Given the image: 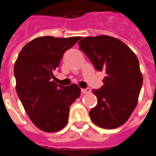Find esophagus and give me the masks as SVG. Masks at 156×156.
Segmentation results:
<instances>
[{
	"label": "esophagus",
	"mask_w": 156,
	"mask_h": 156,
	"mask_svg": "<svg viewBox=\"0 0 156 156\" xmlns=\"http://www.w3.org/2000/svg\"><path fill=\"white\" fill-rule=\"evenodd\" d=\"M90 92V88H86V89H81V93L82 94H87Z\"/></svg>",
	"instance_id": "esophagus-1"
}]
</instances>
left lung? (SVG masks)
<instances>
[{
	"label": "left lung",
	"instance_id": "obj_1",
	"mask_svg": "<svg viewBox=\"0 0 156 156\" xmlns=\"http://www.w3.org/2000/svg\"><path fill=\"white\" fill-rule=\"evenodd\" d=\"M79 46L97 71L106 72L104 85L93 90L98 103L90 111L91 120L102 128L120 127L135 109L143 82L137 57L123 42L108 35L84 38Z\"/></svg>",
	"mask_w": 156,
	"mask_h": 156
}]
</instances>
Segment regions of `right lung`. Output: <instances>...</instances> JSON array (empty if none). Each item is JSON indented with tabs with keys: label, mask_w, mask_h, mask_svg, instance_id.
I'll list each match as a JSON object with an SVG mask.
<instances>
[{
	"label": "right lung",
	"mask_w": 156,
	"mask_h": 156,
	"mask_svg": "<svg viewBox=\"0 0 156 156\" xmlns=\"http://www.w3.org/2000/svg\"><path fill=\"white\" fill-rule=\"evenodd\" d=\"M81 37H38L28 43L15 63L16 92L27 114L38 129L56 132L68 122L70 106L80 95L76 84L55 82L53 72L63 54Z\"/></svg>",
	"instance_id": "1"
}]
</instances>
